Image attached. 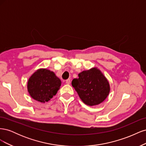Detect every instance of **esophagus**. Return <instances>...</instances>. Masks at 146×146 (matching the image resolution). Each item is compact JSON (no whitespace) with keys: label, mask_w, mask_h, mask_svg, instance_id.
I'll return each instance as SVG.
<instances>
[{"label":"esophagus","mask_w":146,"mask_h":146,"mask_svg":"<svg viewBox=\"0 0 146 146\" xmlns=\"http://www.w3.org/2000/svg\"><path fill=\"white\" fill-rule=\"evenodd\" d=\"M70 79H68V80H66V84H70Z\"/></svg>","instance_id":"obj_1"}]
</instances>
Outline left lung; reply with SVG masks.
I'll return each mask as SVG.
<instances>
[{
  "label": "left lung",
  "instance_id": "obj_1",
  "mask_svg": "<svg viewBox=\"0 0 146 146\" xmlns=\"http://www.w3.org/2000/svg\"><path fill=\"white\" fill-rule=\"evenodd\" d=\"M72 85L81 100L87 105H99L107 98L110 91L107 79L96 68L83 70L78 78L72 81Z\"/></svg>",
  "mask_w": 146,
  "mask_h": 146
}]
</instances>
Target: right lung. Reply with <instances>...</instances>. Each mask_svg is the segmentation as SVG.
I'll return each mask as SVG.
<instances>
[{"instance_id":"right-lung-1","label":"right lung","mask_w":146,"mask_h":146,"mask_svg":"<svg viewBox=\"0 0 146 146\" xmlns=\"http://www.w3.org/2000/svg\"><path fill=\"white\" fill-rule=\"evenodd\" d=\"M61 84L60 79L54 72L47 69H39L29 78L27 89L33 99L44 103L56 95Z\"/></svg>"}]
</instances>
